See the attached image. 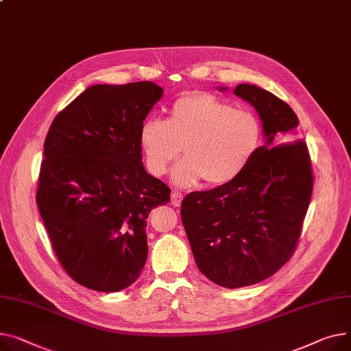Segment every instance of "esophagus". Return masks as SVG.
Instances as JSON below:
<instances>
[{
    "label": "esophagus",
    "mask_w": 351,
    "mask_h": 351,
    "mask_svg": "<svg viewBox=\"0 0 351 351\" xmlns=\"http://www.w3.org/2000/svg\"><path fill=\"white\" fill-rule=\"evenodd\" d=\"M182 200H183V195L182 193H179V192H172L171 193V202H172L173 206H176V207L180 206Z\"/></svg>",
    "instance_id": "esophagus-1"
}]
</instances>
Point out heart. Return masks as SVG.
<instances>
[{
	"instance_id": "1",
	"label": "heart",
	"mask_w": 351,
	"mask_h": 351,
	"mask_svg": "<svg viewBox=\"0 0 351 351\" xmlns=\"http://www.w3.org/2000/svg\"><path fill=\"white\" fill-rule=\"evenodd\" d=\"M261 138L263 125L252 111L202 91L178 99L167 121L152 117L139 130L145 165L154 176L165 175L183 147L186 156L172 171L179 188L203 179L212 186L234 180L250 165Z\"/></svg>"
}]
</instances>
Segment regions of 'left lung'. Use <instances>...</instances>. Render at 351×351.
<instances>
[{"mask_svg": "<svg viewBox=\"0 0 351 351\" xmlns=\"http://www.w3.org/2000/svg\"><path fill=\"white\" fill-rule=\"evenodd\" d=\"M234 95L258 112L267 143L239 178L189 193L180 207L197 268L228 289L258 284L291 258L313 188L306 143H290L293 110L254 84H239Z\"/></svg>", "mask_w": 351, "mask_h": 351, "instance_id": "8db88e82", "label": "left lung"}]
</instances>
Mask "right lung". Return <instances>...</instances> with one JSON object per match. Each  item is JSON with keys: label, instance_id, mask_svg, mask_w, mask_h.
Wrapping results in <instances>:
<instances>
[{"label": "right lung", "instance_id": "right-lung-1", "mask_svg": "<svg viewBox=\"0 0 351 351\" xmlns=\"http://www.w3.org/2000/svg\"><path fill=\"white\" fill-rule=\"evenodd\" d=\"M162 95L152 82L90 86L46 135L38 208L59 263L88 289L123 291L147 263V219L171 189L147 173L139 130Z\"/></svg>", "mask_w": 351, "mask_h": 351}]
</instances>
